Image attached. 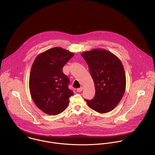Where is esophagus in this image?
<instances>
[{
  "label": "esophagus",
  "mask_w": 155,
  "mask_h": 155,
  "mask_svg": "<svg viewBox=\"0 0 155 155\" xmlns=\"http://www.w3.org/2000/svg\"><path fill=\"white\" fill-rule=\"evenodd\" d=\"M83 90V87H80V88H78V89H77V92H81Z\"/></svg>",
  "instance_id": "1"
}]
</instances>
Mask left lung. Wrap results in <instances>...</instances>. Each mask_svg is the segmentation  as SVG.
Here are the masks:
<instances>
[{"label": "left lung", "mask_w": 155, "mask_h": 155, "mask_svg": "<svg viewBox=\"0 0 155 155\" xmlns=\"http://www.w3.org/2000/svg\"><path fill=\"white\" fill-rule=\"evenodd\" d=\"M81 56L88 64L95 87L94 97L85 101L96 112L111 111L122 99L126 89L122 62L114 54L104 49H93L82 53Z\"/></svg>", "instance_id": "obj_1"}]
</instances>
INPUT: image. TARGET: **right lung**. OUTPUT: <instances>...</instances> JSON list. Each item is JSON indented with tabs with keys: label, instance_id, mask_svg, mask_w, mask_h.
<instances>
[{
	"label": "right lung",
	"instance_id": "obj_1",
	"mask_svg": "<svg viewBox=\"0 0 155 155\" xmlns=\"http://www.w3.org/2000/svg\"><path fill=\"white\" fill-rule=\"evenodd\" d=\"M74 56L72 53L54 47L39 54L31 66L29 89L36 105L44 113L57 115L68 106L74 94L68 88L69 79L63 66Z\"/></svg>",
	"mask_w": 155,
	"mask_h": 155
}]
</instances>
